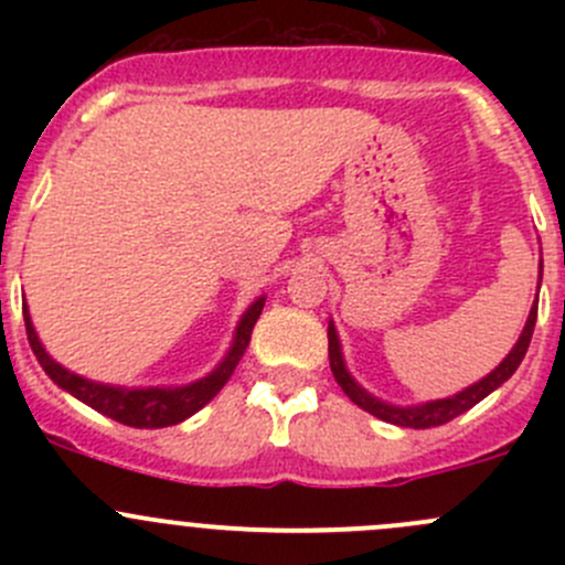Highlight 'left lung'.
Instances as JSON below:
<instances>
[{"instance_id": "obj_1", "label": "left lung", "mask_w": 565, "mask_h": 565, "mask_svg": "<svg viewBox=\"0 0 565 565\" xmlns=\"http://www.w3.org/2000/svg\"><path fill=\"white\" fill-rule=\"evenodd\" d=\"M541 270H544V265L539 262V284H541ZM535 315H539V298H535L533 309H530L527 315V322L525 328H522L520 339H516V344L511 347L509 355L503 358V361L498 363V366L492 369V372L487 374V377H481L478 383L467 385L465 391L454 393V396H446V398H435V402H424V404H407V407H402V404H391V402H383V398H377L374 393H369L363 385H358V380L352 377L350 369H347L344 363V352H341V341H339V333H335V324L333 319L328 322V358H330V372H333L335 383L341 385V391L347 393V396L352 398V402L358 404L361 409H366V413H372L374 418L380 420H388L393 426H407V429H431V426H443L448 424V420H454L457 415L467 413L470 407H476L481 398H487L489 393L498 391L500 385L505 383V380L511 377V374L520 369L522 358H525L527 347H530V339H533V328H535Z\"/></svg>"}]
</instances>
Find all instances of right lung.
<instances>
[{"mask_svg":"<svg viewBox=\"0 0 565 565\" xmlns=\"http://www.w3.org/2000/svg\"><path fill=\"white\" fill-rule=\"evenodd\" d=\"M262 309H265V295L256 298L254 303L243 311L230 350L221 358L218 366L210 374H204L202 380H193V383L188 385H147V388H125V385L95 383V380L82 377V374L71 372V369H65L62 363H56L54 358L45 352L43 341L38 339V330L35 324H32L26 300L24 324L38 363L62 391H67L71 396H76L78 402L87 404V407L98 409V413H104L111 420H119V424L125 426H134V429H163V426H174L180 424V420L191 418L193 413H199L215 393L224 388L226 380L232 377L235 366L241 363L243 352H246L250 330H254Z\"/></svg>","mask_w":565,"mask_h":565,"instance_id":"1","label":"right lung"}]
</instances>
